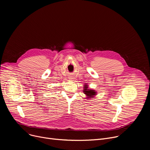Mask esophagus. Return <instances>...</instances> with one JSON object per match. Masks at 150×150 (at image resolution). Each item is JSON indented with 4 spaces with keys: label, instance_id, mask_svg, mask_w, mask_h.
<instances>
[{
    "label": "esophagus",
    "instance_id": "esophagus-1",
    "mask_svg": "<svg viewBox=\"0 0 150 150\" xmlns=\"http://www.w3.org/2000/svg\"><path fill=\"white\" fill-rule=\"evenodd\" d=\"M69 78H70V79H73V78H72V76H70V77Z\"/></svg>",
    "mask_w": 150,
    "mask_h": 150
}]
</instances>
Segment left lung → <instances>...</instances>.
I'll use <instances>...</instances> for the list:
<instances>
[{
	"label": "left lung",
	"mask_w": 150,
	"mask_h": 150,
	"mask_svg": "<svg viewBox=\"0 0 150 150\" xmlns=\"http://www.w3.org/2000/svg\"><path fill=\"white\" fill-rule=\"evenodd\" d=\"M83 92H84V93L86 94V96H87V97H86L87 98H93L97 94L96 93L97 92H96V91L89 89L88 84H85V85L84 86Z\"/></svg>",
	"instance_id": "8db88e82"
}]
</instances>
